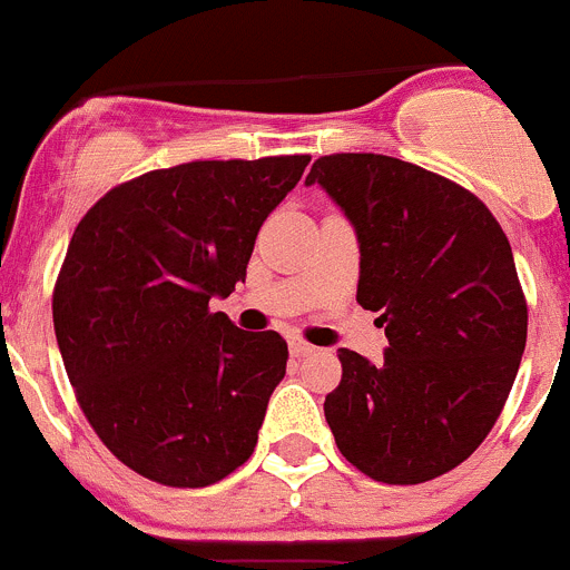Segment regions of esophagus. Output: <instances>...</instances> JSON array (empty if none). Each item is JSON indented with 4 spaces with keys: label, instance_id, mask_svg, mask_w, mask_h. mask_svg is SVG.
Instances as JSON below:
<instances>
[{
    "label": "esophagus",
    "instance_id": "obj_1",
    "mask_svg": "<svg viewBox=\"0 0 570 570\" xmlns=\"http://www.w3.org/2000/svg\"><path fill=\"white\" fill-rule=\"evenodd\" d=\"M314 351H316V347L311 345V342L302 340V336H294V340H291V354H294V356H311Z\"/></svg>",
    "mask_w": 570,
    "mask_h": 570
}]
</instances>
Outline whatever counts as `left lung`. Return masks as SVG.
Listing matches in <instances>:
<instances>
[{
    "label": "left lung",
    "mask_w": 570,
    "mask_h": 570,
    "mask_svg": "<svg viewBox=\"0 0 570 570\" xmlns=\"http://www.w3.org/2000/svg\"><path fill=\"white\" fill-rule=\"evenodd\" d=\"M314 183L356 228V302L380 311L387 336L376 365L340 347L331 434L371 480H436L491 434L525 351L528 302L505 230L480 196L394 156H320Z\"/></svg>",
    "instance_id": "8db88e82"
}]
</instances>
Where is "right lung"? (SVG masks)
Here are the masks:
<instances>
[{
    "label": "right lung",
    "instance_id": "right-lung-1",
    "mask_svg": "<svg viewBox=\"0 0 570 570\" xmlns=\"http://www.w3.org/2000/svg\"><path fill=\"white\" fill-rule=\"evenodd\" d=\"M308 154L199 159L116 185L70 236L53 331L85 420L116 460L168 488L245 465L288 342L216 311Z\"/></svg>",
    "mask_w": 570,
    "mask_h": 570
}]
</instances>
